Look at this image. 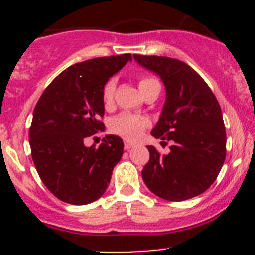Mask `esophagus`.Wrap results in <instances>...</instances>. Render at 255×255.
Wrapping results in <instances>:
<instances>
[{
    "label": "esophagus",
    "instance_id": "34e87169",
    "mask_svg": "<svg viewBox=\"0 0 255 255\" xmlns=\"http://www.w3.org/2000/svg\"><path fill=\"white\" fill-rule=\"evenodd\" d=\"M134 147H135V144H134V143H131V141H129V140H126V141H125V149H126V150L131 149V148H134Z\"/></svg>",
    "mask_w": 255,
    "mask_h": 255
}]
</instances>
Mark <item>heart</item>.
I'll list each match as a JSON object with an SVG mask.
<instances>
[{"mask_svg": "<svg viewBox=\"0 0 255 255\" xmlns=\"http://www.w3.org/2000/svg\"><path fill=\"white\" fill-rule=\"evenodd\" d=\"M157 82L154 78L150 76H143L139 79V89L143 92L148 85L152 83ZM114 92H115V80H108L103 87L102 91V100L106 106H110L114 100ZM149 125V121L143 116H138V115L129 114V112H124L119 116L114 117L110 124V130L114 134L120 135L123 138L129 139V140H135L136 138L140 136L143 130Z\"/></svg>", "mask_w": 255, "mask_h": 255, "instance_id": "obj_1", "label": "heart"}]
</instances>
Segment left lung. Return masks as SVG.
<instances>
[{"mask_svg":"<svg viewBox=\"0 0 255 255\" xmlns=\"http://www.w3.org/2000/svg\"><path fill=\"white\" fill-rule=\"evenodd\" d=\"M132 57L163 82L166 101L150 134L171 141L167 154L147 147L149 161L141 171L144 182L153 194L170 202L197 197L215 182L226 158L220 105L202 76L185 62L163 56Z\"/></svg>","mask_w":255,"mask_h":255,"instance_id":"1","label":"left lung"}]
</instances>
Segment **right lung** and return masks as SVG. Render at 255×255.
Listing matches in <instances>:
<instances>
[{
    "label": "right lung",
    "instance_id": "add662e5",
    "mask_svg": "<svg viewBox=\"0 0 255 255\" xmlns=\"http://www.w3.org/2000/svg\"><path fill=\"white\" fill-rule=\"evenodd\" d=\"M131 55L98 57L64 70L40 96L29 129L31 158L52 194L75 206L105 194L114 167L124 153L123 139L106 135L98 148L85 138L103 131L102 91Z\"/></svg>",
    "mask_w": 255,
    "mask_h": 255
}]
</instances>
